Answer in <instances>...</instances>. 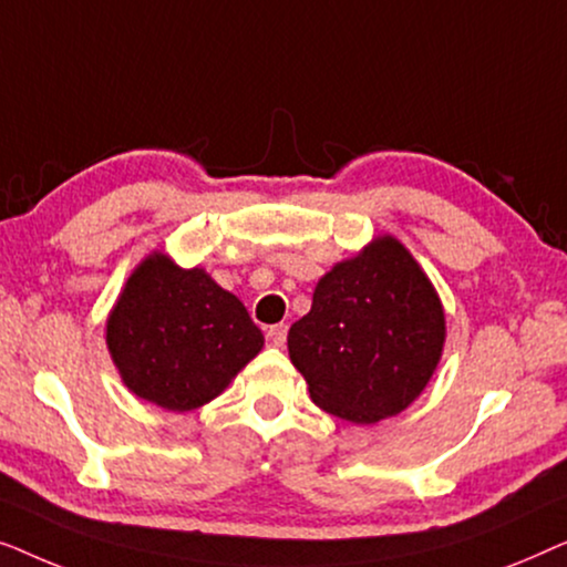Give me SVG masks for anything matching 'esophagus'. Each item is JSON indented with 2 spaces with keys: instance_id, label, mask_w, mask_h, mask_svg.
I'll return each instance as SVG.
<instances>
[{
  "instance_id": "34e87169",
  "label": "esophagus",
  "mask_w": 567,
  "mask_h": 567,
  "mask_svg": "<svg viewBox=\"0 0 567 567\" xmlns=\"http://www.w3.org/2000/svg\"><path fill=\"white\" fill-rule=\"evenodd\" d=\"M286 332H289V328H286L284 322H281V324H274V328H268V332H266L268 343L274 346V348H284V343H286Z\"/></svg>"
}]
</instances>
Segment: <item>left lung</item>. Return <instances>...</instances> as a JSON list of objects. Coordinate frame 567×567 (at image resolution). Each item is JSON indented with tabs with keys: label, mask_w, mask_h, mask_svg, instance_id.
Here are the masks:
<instances>
[{
	"label": "left lung",
	"mask_w": 567,
	"mask_h": 567,
	"mask_svg": "<svg viewBox=\"0 0 567 567\" xmlns=\"http://www.w3.org/2000/svg\"><path fill=\"white\" fill-rule=\"evenodd\" d=\"M444 340L436 289L408 247L384 235L320 278L312 309L291 324L289 355L317 408L369 425L425 390Z\"/></svg>",
	"instance_id": "8db88e82"
}]
</instances>
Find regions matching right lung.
Returning <instances> with one entry per match:
<instances>
[{"label": "right lung", "instance_id": "1", "mask_svg": "<svg viewBox=\"0 0 567 567\" xmlns=\"http://www.w3.org/2000/svg\"><path fill=\"white\" fill-rule=\"evenodd\" d=\"M105 343L136 398L185 413L227 390L260 353L262 332L204 268H181L152 252L123 286Z\"/></svg>", "mask_w": 567, "mask_h": 567}]
</instances>
